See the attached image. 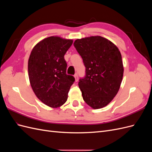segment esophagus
Masks as SVG:
<instances>
[{
  "instance_id": "1",
  "label": "esophagus",
  "mask_w": 152,
  "mask_h": 152,
  "mask_svg": "<svg viewBox=\"0 0 152 152\" xmlns=\"http://www.w3.org/2000/svg\"><path fill=\"white\" fill-rule=\"evenodd\" d=\"M74 77H75V82H77L78 80H79V77H78V75L77 74H75L74 75Z\"/></svg>"
}]
</instances>
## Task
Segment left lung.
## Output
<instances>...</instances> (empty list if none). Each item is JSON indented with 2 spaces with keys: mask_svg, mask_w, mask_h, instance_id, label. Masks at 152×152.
I'll list each match as a JSON object with an SVG mask.
<instances>
[{
  "mask_svg": "<svg viewBox=\"0 0 152 152\" xmlns=\"http://www.w3.org/2000/svg\"><path fill=\"white\" fill-rule=\"evenodd\" d=\"M74 47L83 59L86 75L79 86L84 102L94 109L112 102L122 80L124 67L118 48L101 36L77 39Z\"/></svg>",
  "mask_w": 152,
  "mask_h": 152,
  "instance_id": "left-lung-1",
  "label": "left lung"
}]
</instances>
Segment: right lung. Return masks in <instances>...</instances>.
Segmentation results:
<instances>
[{
  "label": "right lung",
  "instance_id": "1",
  "mask_svg": "<svg viewBox=\"0 0 152 152\" xmlns=\"http://www.w3.org/2000/svg\"><path fill=\"white\" fill-rule=\"evenodd\" d=\"M73 40L52 36L41 40L32 49L28 63L31 88L41 102L51 108L65 103L75 81L66 74L64 56Z\"/></svg>",
  "mask_w": 152,
  "mask_h": 152
}]
</instances>
